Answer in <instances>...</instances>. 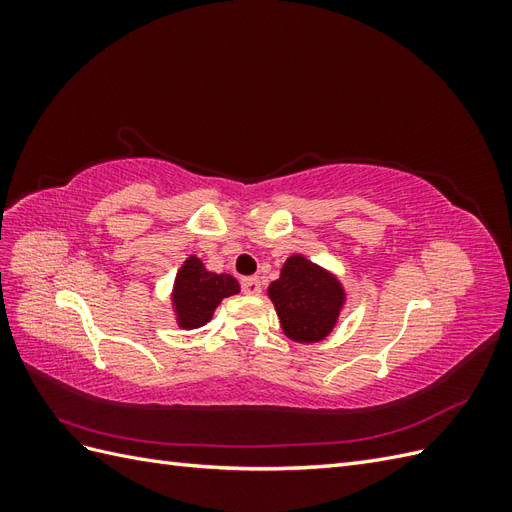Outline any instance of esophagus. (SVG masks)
I'll return each mask as SVG.
<instances>
[{
  "label": "esophagus",
  "instance_id": "1",
  "mask_svg": "<svg viewBox=\"0 0 512 512\" xmlns=\"http://www.w3.org/2000/svg\"><path fill=\"white\" fill-rule=\"evenodd\" d=\"M241 290L245 292V294H252V297H254V294H260V280H258V277H243V280H241Z\"/></svg>",
  "mask_w": 512,
  "mask_h": 512
}]
</instances>
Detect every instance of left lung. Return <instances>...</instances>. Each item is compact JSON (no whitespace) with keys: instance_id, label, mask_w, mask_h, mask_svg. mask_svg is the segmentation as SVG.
<instances>
[{"instance_id":"obj_1","label":"left lung","mask_w":512,"mask_h":512,"mask_svg":"<svg viewBox=\"0 0 512 512\" xmlns=\"http://www.w3.org/2000/svg\"><path fill=\"white\" fill-rule=\"evenodd\" d=\"M269 297L284 333L294 342H318L335 327L344 290L303 256L286 260L280 280L269 286Z\"/></svg>"}]
</instances>
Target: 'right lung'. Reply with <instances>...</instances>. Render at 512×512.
Instances as JSON below:
<instances>
[{
  "label": "right lung",
  "mask_w": 512,
  "mask_h": 512,
  "mask_svg": "<svg viewBox=\"0 0 512 512\" xmlns=\"http://www.w3.org/2000/svg\"><path fill=\"white\" fill-rule=\"evenodd\" d=\"M239 292V282L228 273H211L196 256L185 260L175 280V307L183 329L203 327L224 297Z\"/></svg>",
  "instance_id": "1"
}]
</instances>
